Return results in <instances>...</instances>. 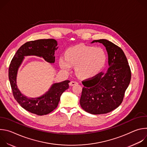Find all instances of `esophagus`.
Instances as JSON below:
<instances>
[{"mask_svg": "<svg viewBox=\"0 0 147 147\" xmlns=\"http://www.w3.org/2000/svg\"><path fill=\"white\" fill-rule=\"evenodd\" d=\"M76 84H78V82H76V81H72L70 82V86H73L74 85H76Z\"/></svg>", "mask_w": 147, "mask_h": 147, "instance_id": "esophagus-1", "label": "esophagus"}]
</instances>
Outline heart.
<instances>
[{"label":"heart","mask_w":147,"mask_h":147,"mask_svg":"<svg viewBox=\"0 0 147 147\" xmlns=\"http://www.w3.org/2000/svg\"><path fill=\"white\" fill-rule=\"evenodd\" d=\"M107 60L105 51L100 48L80 45L68 49L65 57L60 56L59 63L61 69L69 70L71 66H76L77 74L88 78L97 74L104 66Z\"/></svg>","instance_id":"1"}]
</instances>
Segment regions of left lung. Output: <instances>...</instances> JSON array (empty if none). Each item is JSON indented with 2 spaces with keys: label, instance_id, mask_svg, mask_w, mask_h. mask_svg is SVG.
Returning <instances> with one entry per match:
<instances>
[{
  "label": "left lung",
  "instance_id": "left-lung-1",
  "mask_svg": "<svg viewBox=\"0 0 147 147\" xmlns=\"http://www.w3.org/2000/svg\"><path fill=\"white\" fill-rule=\"evenodd\" d=\"M106 48L109 67L106 73L100 72L83 80L80 103L85 111L93 115L109 113L121 103L125 90L131 80V70L123 50L107 39L93 40Z\"/></svg>",
  "mask_w": 147,
  "mask_h": 147
}]
</instances>
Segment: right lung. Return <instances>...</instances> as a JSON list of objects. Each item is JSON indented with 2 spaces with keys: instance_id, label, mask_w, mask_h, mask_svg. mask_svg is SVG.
<instances>
[{
  "instance_id": "add662e5",
  "label": "right lung",
  "mask_w": 147,
  "mask_h": 147,
  "mask_svg": "<svg viewBox=\"0 0 147 147\" xmlns=\"http://www.w3.org/2000/svg\"><path fill=\"white\" fill-rule=\"evenodd\" d=\"M57 41L53 39H38L27 42L17 50L9 66V78L15 99L24 109L37 115L49 114L57 108L60 96L69 87L70 81L65 80L55 83L42 96L28 98L21 93L17 88V71L24 56H27L42 57L47 61L53 63L55 61V52L57 49Z\"/></svg>"
}]
</instances>
